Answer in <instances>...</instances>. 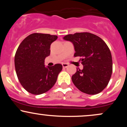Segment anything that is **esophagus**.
Wrapping results in <instances>:
<instances>
[{"mask_svg": "<svg viewBox=\"0 0 127 127\" xmlns=\"http://www.w3.org/2000/svg\"><path fill=\"white\" fill-rule=\"evenodd\" d=\"M62 65H63V68H67L68 66V64L67 63H63Z\"/></svg>", "mask_w": 127, "mask_h": 127, "instance_id": "esophagus-1", "label": "esophagus"}]
</instances>
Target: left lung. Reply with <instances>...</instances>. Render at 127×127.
<instances>
[{
	"label": "left lung",
	"instance_id": "obj_1",
	"mask_svg": "<svg viewBox=\"0 0 127 127\" xmlns=\"http://www.w3.org/2000/svg\"><path fill=\"white\" fill-rule=\"evenodd\" d=\"M64 39L73 43L79 62L84 65L77 68L72 80L76 88L90 95L100 93L108 85L112 73V54L103 39L88 32L67 34Z\"/></svg>",
	"mask_w": 127,
	"mask_h": 127
}]
</instances>
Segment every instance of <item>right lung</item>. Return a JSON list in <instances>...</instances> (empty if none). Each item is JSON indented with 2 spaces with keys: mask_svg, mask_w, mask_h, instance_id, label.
<instances>
[{
  "mask_svg": "<svg viewBox=\"0 0 127 127\" xmlns=\"http://www.w3.org/2000/svg\"><path fill=\"white\" fill-rule=\"evenodd\" d=\"M57 36L35 33L26 37L15 55L16 73L23 87L34 95L43 94L54 85L63 66L56 64L45 67V59L50 55V46Z\"/></svg>",
  "mask_w": 127,
  "mask_h": 127,
  "instance_id": "right-lung-1",
  "label": "right lung"
}]
</instances>
